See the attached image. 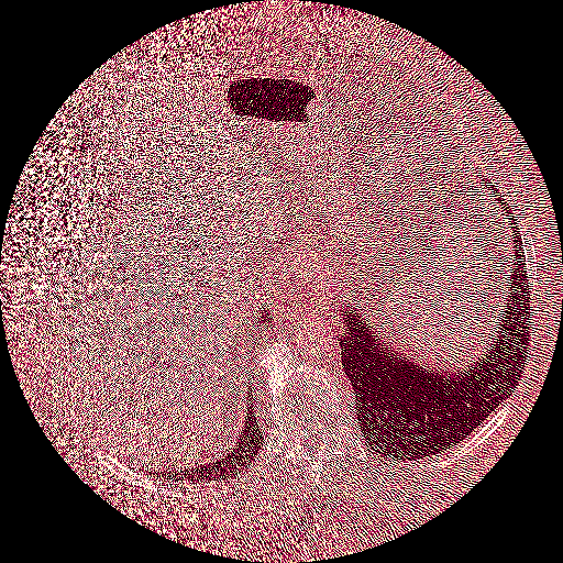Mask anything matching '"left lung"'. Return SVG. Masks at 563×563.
<instances>
[{"label":"left lung","instance_id":"1","mask_svg":"<svg viewBox=\"0 0 563 563\" xmlns=\"http://www.w3.org/2000/svg\"><path fill=\"white\" fill-rule=\"evenodd\" d=\"M495 205L508 208L501 198ZM510 214V212H508ZM514 224V222H511ZM516 243L520 233L511 229ZM508 303L494 346L475 367L459 374L423 367L382 342L363 316L346 309L341 336L344 372L349 375L365 438L377 445H396L415 456L443 452L471 435L518 386L525 369L527 295L525 250L516 245Z\"/></svg>","mask_w":563,"mask_h":563}]
</instances>
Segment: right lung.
<instances>
[{
	"mask_svg": "<svg viewBox=\"0 0 563 563\" xmlns=\"http://www.w3.org/2000/svg\"><path fill=\"white\" fill-rule=\"evenodd\" d=\"M260 311L264 313V316H260L264 324L273 322L266 313V307H260ZM254 415H256L254 409L247 410V419H245L238 445L227 450V454H222L221 459H214V461L198 459V461H191L181 466L173 464V468L165 471V475H169V477L175 475L179 481H184V478H188V481H221V478L235 477L243 468H247L250 462L256 459L262 440H264L262 429H257Z\"/></svg>",
	"mask_w": 563,
	"mask_h": 563,
	"instance_id": "add662e5",
	"label": "right lung"
}]
</instances>
